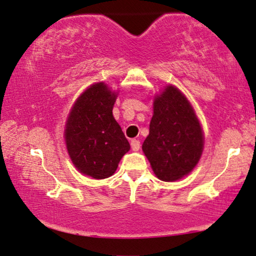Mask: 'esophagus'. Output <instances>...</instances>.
Here are the masks:
<instances>
[{
    "label": "esophagus",
    "instance_id": "obj_1",
    "mask_svg": "<svg viewBox=\"0 0 256 256\" xmlns=\"http://www.w3.org/2000/svg\"><path fill=\"white\" fill-rule=\"evenodd\" d=\"M131 148H132V150H136V152L140 150V142L138 139L131 140Z\"/></svg>",
    "mask_w": 256,
    "mask_h": 256
}]
</instances>
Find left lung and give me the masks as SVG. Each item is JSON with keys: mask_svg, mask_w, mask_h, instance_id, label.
Masks as SVG:
<instances>
[{"mask_svg": "<svg viewBox=\"0 0 256 256\" xmlns=\"http://www.w3.org/2000/svg\"><path fill=\"white\" fill-rule=\"evenodd\" d=\"M153 109L142 150L158 178L175 181L189 174L198 162L203 133L192 106L172 86L154 100Z\"/></svg>", "mask_w": 256, "mask_h": 256, "instance_id": "8db88e82", "label": "left lung"}]
</instances>
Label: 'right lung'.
Listing matches in <instances>:
<instances>
[{"label": "right lung", "instance_id": "1", "mask_svg": "<svg viewBox=\"0 0 256 256\" xmlns=\"http://www.w3.org/2000/svg\"><path fill=\"white\" fill-rule=\"evenodd\" d=\"M117 95L96 84L78 97L68 117L64 138L73 164L84 175L106 178L116 172L130 144L112 116Z\"/></svg>", "mask_w": 256, "mask_h": 256}]
</instances>
